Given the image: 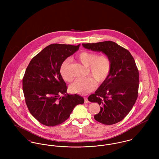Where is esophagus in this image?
Wrapping results in <instances>:
<instances>
[{"instance_id": "34e87169", "label": "esophagus", "mask_w": 159, "mask_h": 159, "mask_svg": "<svg viewBox=\"0 0 159 159\" xmlns=\"http://www.w3.org/2000/svg\"><path fill=\"white\" fill-rule=\"evenodd\" d=\"M89 102L88 100V99L86 97H84V103H88Z\"/></svg>"}]
</instances>
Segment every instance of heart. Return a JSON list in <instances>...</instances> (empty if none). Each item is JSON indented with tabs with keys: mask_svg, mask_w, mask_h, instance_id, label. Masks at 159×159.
<instances>
[{
	"mask_svg": "<svg viewBox=\"0 0 159 159\" xmlns=\"http://www.w3.org/2000/svg\"><path fill=\"white\" fill-rule=\"evenodd\" d=\"M80 62L86 67H88L89 73L98 83H103L108 76L111 70V61L105 54L98 56L97 54L83 51L77 56ZM70 62L65 60L60 68V73L63 79L70 82L73 79V75L70 70ZM96 86L95 81L91 78H80L71 84L70 89L72 92L80 94H86L93 91Z\"/></svg>",
	"mask_w": 159,
	"mask_h": 159,
	"instance_id": "obj_1",
	"label": "heart"
}]
</instances>
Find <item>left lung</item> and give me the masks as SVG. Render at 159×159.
I'll return each mask as SVG.
<instances>
[{"label":"left lung","mask_w":159,"mask_h":159,"mask_svg":"<svg viewBox=\"0 0 159 159\" xmlns=\"http://www.w3.org/2000/svg\"><path fill=\"white\" fill-rule=\"evenodd\" d=\"M82 45L104 53L111 61L110 75L88 100L101 105L100 112L94 116L97 121L105 125L116 124L131 111L138 97L139 72L135 61L127 49L114 42Z\"/></svg>","instance_id":"left-lung-1"}]
</instances>
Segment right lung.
<instances>
[{"instance_id": "1", "label": "right lung", "mask_w": 159, "mask_h": 159, "mask_svg": "<svg viewBox=\"0 0 159 159\" xmlns=\"http://www.w3.org/2000/svg\"><path fill=\"white\" fill-rule=\"evenodd\" d=\"M80 45L48 46L32 59L25 70L23 79L25 103L31 114L45 125L63 123L77 105L84 102L79 95L67 93L66 83L60 73L62 62Z\"/></svg>"}]
</instances>
